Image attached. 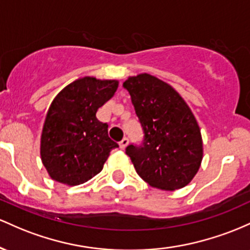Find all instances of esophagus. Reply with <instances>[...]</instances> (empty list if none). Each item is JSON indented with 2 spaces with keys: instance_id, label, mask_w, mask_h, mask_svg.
<instances>
[{
  "instance_id": "obj_1",
  "label": "esophagus",
  "mask_w": 250,
  "mask_h": 250,
  "mask_svg": "<svg viewBox=\"0 0 250 250\" xmlns=\"http://www.w3.org/2000/svg\"><path fill=\"white\" fill-rule=\"evenodd\" d=\"M127 144H128V139L127 138H123L122 142L119 143V146H120V148H122V150H124V148L127 146Z\"/></svg>"
}]
</instances>
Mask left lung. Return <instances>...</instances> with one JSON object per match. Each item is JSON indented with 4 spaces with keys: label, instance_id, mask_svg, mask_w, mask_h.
<instances>
[{
    "label": "left lung",
    "instance_id": "left-lung-1",
    "mask_svg": "<svg viewBox=\"0 0 250 250\" xmlns=\"http://www.w3.org/2000/svg\"><path fill=\"white\" fill-rule=\"evenodd\" d=\"M123 86L144 133L142 144L126 147L137 173L162 190L188 186L203 158L201 131L189 106L170 85L146 73Z\"/></svg>",
    "mask_w": 250,
    "mask_h": 250
}]
</instances>
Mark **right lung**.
I'll return each instance as SVG.
<instances>
[{"mask_svg":"<svg viewBox=\"0 0 250 250\" xmlns=\"http://www.w3.org/2000/svg\"><path fill=\"white\" fill-rule=\"evenodd\" d=\"M117 88V80L85 77L54 98L41 134V159L52 179L67 186L85 183L119 147L108 137V125L95 116Z\"/></svg>","mask_w":250,"mask_h":250,"instance_id":"right-lung-1","label":"right lung"}]
</instances>
